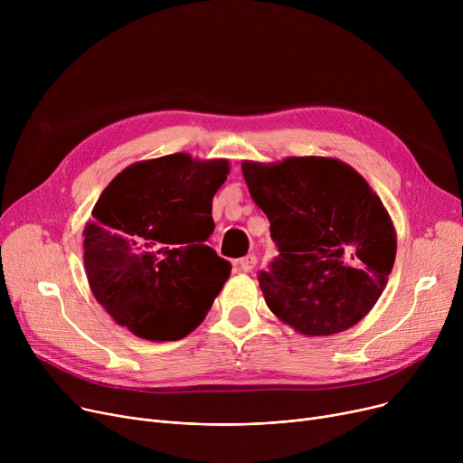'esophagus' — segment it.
Returning a JSON list of instances; mask_svg holds the SVG:
<instances>
[{
	"label": "esophagus",
	"mask_w": 463,
	"mask_h": 463,
	"mask_svg": "<svg viewBox=\"0 0 463 463\" xmlns=\"http://www.w3.org/2000/svg\"><path fill=\"white\" fill-rule=\"evenodd\" d=\"M255 264H257L255 255H246V257H241V259L236 260V266L241 272H251L255 269Z\"/></svg>",
	"instance_id": "obj_1"
}]
</instances>
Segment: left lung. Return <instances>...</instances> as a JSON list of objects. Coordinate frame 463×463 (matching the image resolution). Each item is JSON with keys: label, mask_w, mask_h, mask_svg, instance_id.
I'll list each match as a JSON object with an SVG mask.
<instances>
[{"label": "left lung", "mask_w": 463, "mask_h": 463, "mask_svg": "<svg viewBox=\"0 0 463 463\" xmlns=\"http://www.w3.org/2000/svg\"><path fill=\"white\" fill-rule=\"evenodd\" d=\"M241 173L279 248L270 272L259 276L276 317L309 337L366 317L396 259L394 223L370 184L321 156L241 161Z\"/></svg>", "instance_id": "obj_1"}]
</instances>
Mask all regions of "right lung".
Segmentation results:
<instances>
[{"mask_svg":"<svg viewBox=\"0 0 463 463\" xmlns=\"http://www.w3.org/2000/svg\"><path fill=\"white\" fill-rule=\"evenodd\" d=\"M229 170L180 152L133 163L105 187L84 225V269L119 326L175 342L204 321L232 269L206 246Z\"/></svg>","mask_w":463,"mask_h":463,"instance_id":"right-lung-1","label":"right lung"}]
</instances>
